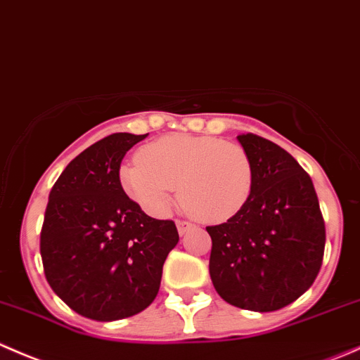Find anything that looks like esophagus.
Listing matches in <instances>:
<instances>
[{
    "mask_svg": "<svg viewBox=\"0 0 360 360\" xmlns=\"http://www.w3.org/2000/svg\"><path fill=\"white\" fill-rule=\"evenodd\" d=\"M192 227H194V226H192L191 222H187V220H176V229H179L180 234L188 233V231H191Z\"/></svg>",
    "mask_w": 360,
    "mask_h": 360,
    "instance_id": "obj_1",
    "label": "esophagus"
}]
</instances>
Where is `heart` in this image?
Returning <instances> with one entry per match:
<instances>
[{
    "label": "heart",
    "mask_w": 360,
    "mask_h": 360,
    "mask_svg": "<svg viewBox=\"0 0 360 360\" xmlns=\"http://www.w3.org/2000/svg\"><path fill=\"white\" fill-rule=\"evenodd\" d=\"M120 185L140 208L166 215L180 185L181 201L199 220L233 219L252 192V166L243 148L213 136L169 134L120 166Z\"/></svg>",
    "instance_id": "b5f03b06"
}]
</instances>
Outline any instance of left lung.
Returning <instances> with one entry per match:
<instances>
[{
    "label": "left lung",
    "mask_w": 360,
    "mask_h": 360,
    "mask_svg": "<svg viewBox=\"0 0 360 360\" xmlns=\"http://www.w3.org/2000/svg\"><path fill=\"white\" fill-rule=\"evenodd\" d=\"M252 166L247 205L212 236L210 276L224 301L250 311H275L315 282L326 226L311 179L273 141L240 134Z\"/></svg>",
    "instance_id": "1"
}]
</instances>
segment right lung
Listing matches in <instances>:
<instances>
[{"instance_id": "1", "label": "right lung", "mask_w": 360, "mask_h": 360, "mask_svg": "<svg viewBox=\"0 0 360 360\" xmlns=\"http://www.w3.org/2000/svg\"><path fill=\"white\" fill-rule=\"evenodd\" d=\"M147 136L115 133L96 141L66 166L49 195L40 236L49 285L73 311L99 322L150 306L179 243L175 222L148 217L120 185L124 155Z\"/></svg>"}]
</instances>
